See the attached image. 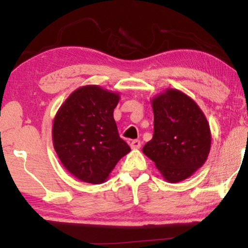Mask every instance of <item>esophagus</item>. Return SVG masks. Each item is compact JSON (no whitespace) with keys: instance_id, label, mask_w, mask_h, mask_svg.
<instances>
[{"instance_id":"34e87169","label":"esophagus","mask_w":248,"mask_h":248,"mask_svg":"<svg viewBox=\"0 0 248 248\" xmlns=\"http://www.w3.org/2000/svg\"><path fill=\"white\" fill-rule=\"evenodd\" d=\"M130 147L132 149H139L140 147V142L139 140H133L132 142L130 143Z\"/></svg>"}]
</instances>
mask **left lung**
I'll return each mask as SVG.
<instances>
[{
  "mask_svg": "<svg viewBox=\"0 0 248 248\" xmlns=\"http://www.w3.org/2000/svg\"><path fill=\"white\" fill-rule=\"evenodd\" d=\"M154 137L143 153L168 183L190 177L205 163L212 134L204 113L183 91L168 88L152 99Z\"/></svg>",
  "mask_w": 248,
  "mask_h": 248,
  "instance_id": "left-lung-1",
  "label": "left lung"
}]
</instances>
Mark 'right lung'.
<instances>
[{"label": "right lung", "mask_w": 248, "mask_h": 248, "mask_svg": "<svg viewBox=\"0 0 248 248\" xmlns=\"http://www.w3.org/2000/svg\"><path fill=\"white\" fill-rule=\"evenodd\" d=\"M119 100L118 92L98 85L81 86L67 96L53 118V148L62 166L80 182H106L119 160L130 153L114 119Z\"/></svg>", "instance_id": "add662e5"}]
</instances>
